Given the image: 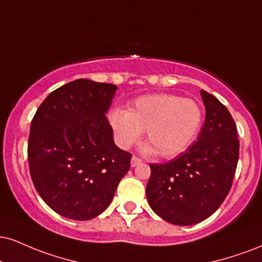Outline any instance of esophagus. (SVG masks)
Segmentation results:
<instances>
[{
	"label": "esophagus",
	"mask_w": 262,
	"mask_h": 262,
	"mask_svg": "<svg viewBox=\"0 0 262 262\" xmlns=\"http://www.w3.org/2000/svg\"><path fill=\"white\" fill-rule=\"evenodd\" d=\"M140 163H143V161H141L139 157H138V156H133V157H132V161H130L132 167H135V166L140 165Z\"/></svg>",
	"instance_id": "esophagus-1"
}]
</instances>
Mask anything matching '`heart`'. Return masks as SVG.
<instances>
[{"instance_id": "b5f03b06", "label": "heart", "mask_w": 262, "mask_h": 262, "mask_svg": "<svg viewBox=\"0 0 262 262\" xmlns=\"http://www.w3.org/2000/svg\"><path fill=\"white\" fill-rule=\"evenodd\" d=\"M201 121L203 112L195 101L163 93L138 97L128 111L116 108L110 115L119 146L129 149L146 130L149 144L144 146V152H159L165 159L178 156L188 149Z\"/></svg>"}]
</instances>
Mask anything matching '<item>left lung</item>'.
I'll list each match as a JSON object with an SVG mask.
<instances>
[{
  "mask_svg": "<svg viewBox=\"0 0 262 262\" xmlns=\"http://www.w3.org/2000/svg\"><path fill=\"white\" fill-rule=\"evenodd\" d=\"M206 118L198 139L172 161L151 163L146 185L150 207L177 226L199 223L221 206L239 159L237 125L227 107L201 90Z\"/></svg>",
  "mask_w": 262,
  "mask_h": 262,
  "instance_id": "left-lung-1",
  "label": "left lung"
}]
</instances>
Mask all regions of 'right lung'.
Returning a JSON list of instances; mask_svg holds the SVG:
<instances>
[{
	"label": "right lung",
	"instance_id": "obj_1",
	"mask_svg": "<svg viewBox=\"0 0 262 262\" xmlns=\"http://www.w3.org/2000/svg\"><path fill=\"white\" fill-rule=\"evenodd\" d=\"M117 86L78 79L52 91L34 116L28 161L34 187L58 215L86 221L111 204L132 154L113 141L105 113Z\"/></svg>",
	"mask_w": 262,
	"mask_h": 262
}]
</instances>
